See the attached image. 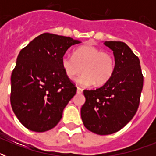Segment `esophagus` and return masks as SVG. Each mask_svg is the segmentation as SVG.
Instances as JSON below:
<instances>
[{"mask_svg": "<svg viewBox=\"0 0 156 156\" xmlns=\"http://www.w3.org/2000/svg\"><path fill=\"white\" fill-rule=\"evenodd\" d=\"M83 89H82V88H80V87H78L77 88V93H78V94H81V93H83Z\"/></svg>", "mask_w": 156, "mask_h": 156, "instance_id": "1", "label": "esophagus"}]
</instances>
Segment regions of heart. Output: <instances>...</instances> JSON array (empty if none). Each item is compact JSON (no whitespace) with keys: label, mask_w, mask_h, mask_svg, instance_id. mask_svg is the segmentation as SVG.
Masks as SVG:
<instances>
[{"label":"heart","mask_w":156,"mask_h":156,"mask_svg":"<svg viewBox=\"0 0 156 156\" xmlns=\"http://www.w3.org/2000/svg\"><path fill=\"white\" fill-rule=\"evenodd\" d=\"M61 66L69 79H73L81 71L83 73L76 78V82L90 87L95 83L104 84L111 78L115 69L112 55L92 45H83L73 52V56L65 54L61 58Z\"/></svg>","instance_id":"obj_1"}]
</instances>
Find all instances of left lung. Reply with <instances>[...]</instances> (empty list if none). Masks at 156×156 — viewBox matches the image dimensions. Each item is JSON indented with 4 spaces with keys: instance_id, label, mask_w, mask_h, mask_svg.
Returning <instances> with one entry per match:
<instances>
[{
    "instance_id": "8db88e82",
    "label": "left lung",
    "mask_w": 156,
    "mask_h": 156,
    "mask_svg": "<svg viewBox=\"0 0 156 156\" xmlns=\"http://www.w3.org/2000/svg\"><path fill=\"white\" fill-rule=\"evenodd\" d=\"M104 44L113 51L114 72L101 87L83 90L86 102L81 108L86 128L100 135L116 133L132 120L143 87L140 61L128 45L121 41Z\"/></svg>"
}]
</instances>
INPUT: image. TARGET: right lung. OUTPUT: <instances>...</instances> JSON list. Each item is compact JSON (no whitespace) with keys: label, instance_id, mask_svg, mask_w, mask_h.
<instances>
[{"label":"right lung","instance_id":"1","mask_svg":"<svg viewBox=\"0 0 156 156\" xmlns=\"http://www.w3.org/2000/svg\"><path fill=\"white\" fill-rule=\"evenodd\" d=\"M80 41L44 33L18 54L11 75L10 103L26 128L45 132L54 128L77 87L67 78L61 58L69 48Z\"/></svg>","mask_w":156,"mask_h":156}]
</instances>
